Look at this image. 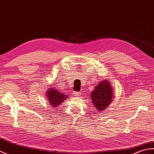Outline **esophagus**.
<instances>
[{
    "label": "esophagus",
    "instance_id": "esophagus-1",
    "mask_svg": "<svg viewBox=\"0 0 154 154\" xmlns=\"http://www.w3.org/2000/svg\"><path fill=\"white\" fill-rule=\"evenodd\" d=\"M73 94L75 95V96H79L81 95V92H77V91H73Z\"/></svg>",
    "mask_w": 154,
    "mask_h": 154
}]
</instances>
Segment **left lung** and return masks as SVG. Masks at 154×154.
Returning a JSON list of instances; mask_svg holds the SVG:
<instances>
[{"label":"left lung","instance_id":"obj_1","mask_svg":"<svg viewBox=\"0 0 154 154\" xmlns=\"http://www.w3.org/2000/svg\"><path fill=\"white\" fill-rule=\"evenodd\" d=\"M112 91L110 82L104 80L100 82L98 85L96 86L94 90L91 92V100L98 112H102L108 108L109 103L112 101Z\"/></svg>","mask_w":154,"mask_h":154}]
</instances>
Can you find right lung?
Segmentation results:
<instances>
[{
    "instance_id": "right-lung-1",
    "label": "right lung",
    "mask_w": 154,
    "mask_h": 154,
    "mask_svg": "<svg viewBox=\"0 0 154 154\" xmlns=\"http://www.w3.org/2000/svg\"><path fill=\"white\" fill-rule=\"evenodd\" d=\"M47 98L51 105L53 108H56L58 105H60V103L63 102V101L66 100L67 96L65 94L61 92L58 89H55L51 88L48 89L47 91Z\"/></svg>"
}]
</instances>
